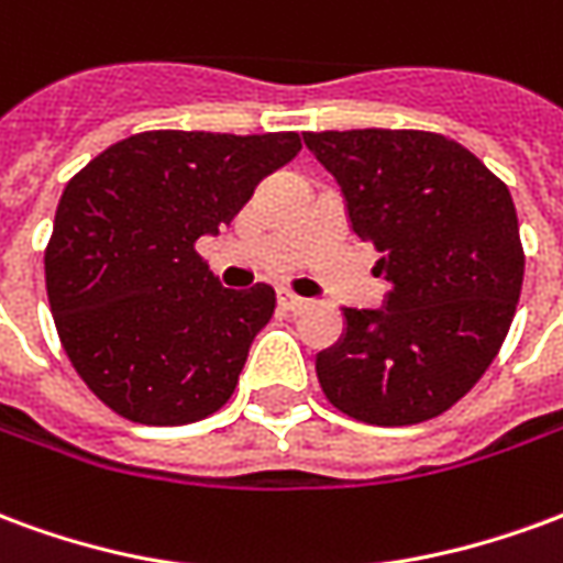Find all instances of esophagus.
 <instances>
[{
	"label": "esophagus",
	"instance_id": "obj_1",
	"mask_svg": "<svg viewBox=\"0 0 563 563\" xmlns=\"http://www.w3.org/2000/svg\"><path fill=\"white\" fill-rule=\"evenodd\" d=\"M277 301H280L283 310H301V307L307 305V298H301V295L289 292V289H283V292L277 295Z\"/></svg>",
	"mask_w": 563,
	"mask_h": 563
}]
</instances>
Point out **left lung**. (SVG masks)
Listing matches in <instances>:
<instances>
[{
	"label": "left lung",
	"instance_id": "8db88e82",
	"mask_svg": "<svg viewBox=\"0 0 563 563\" xmlns=\"http://www.w3.org/2000/svg\"><path fill=\"white\" fill-rule=\"evenodd\" d=\"M353 232L389 280L379 310L343 307L317 355L341 413L398 428L446 413L495 362L519 305L525 253L504 180L471 150L419 129L307 132Z\"/></svg>",
	"mask_w": 563,
	"mask_h": 563
}]
</instances>
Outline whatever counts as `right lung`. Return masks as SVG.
<instances>
[{
	"mask_svg": "<svg viewBox=\"0 0 563 563\" xmlns=\"http://www.w3.org/2000/svg\"><path fill=\"white\" fill-rule=\"evenodd\" d=\"M298 150L295 132L156 129L68 180L44 250L47 301L68 362L114 413L189 424L232 398L277 298L268 283L225 289L196 241Z\"/></svg>",
	"mask_w": 563,
	"mask_h": 563,
	"instance_id": "1",
	"label": "right lung"
}]
</instances>
